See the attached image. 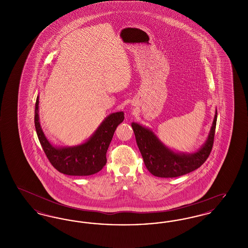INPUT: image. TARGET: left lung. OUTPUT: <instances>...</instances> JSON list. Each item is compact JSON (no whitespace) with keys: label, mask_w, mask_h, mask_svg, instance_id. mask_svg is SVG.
Returning <instances> with one entry per match:
<instances>
[{"label":"left lung","mask_w":248,"mask_h":248,"mask_svg":"<svg viewBox=\"0 0 248 248\" xmlns=\"http://www.w3.org/2000/svg\"><path fill=\"white\" fill-rule=\"evenodd\" d=\"M217 111L205 143L194 154L175 153L167 148L152 130L132 123L138 147L147 169L155 177H177L194 171L202 165L211 153Z\"/></svg>","instance_id":"8db88e82"}]
</instances>
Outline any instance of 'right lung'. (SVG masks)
Wrapping results in <instances>:
<instances>
[{
  "mask_svg": "<svg viewBox=\"0 0 248 248\" xmlns=\"http://www.w3.org/2000/svg\"><path fill=\"white\" fill-rule=\"evenodd\" d=\"M39 96L35 103L36 133L46 157L59 172L69 176H90L106 165V154L116 127L124 121L123 111L109 114L87 141L72 147H55L48 141L39 122Z\"/></svg>",
  "mask_w": 248,
  "mask_h": 248,
  "instance_id": "right-lung-1",
  "label": "right lung"
}]
</instances>
